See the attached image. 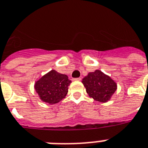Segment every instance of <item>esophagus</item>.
Returning <instances> with one entry per match:
<instances>
[{
    "label": "esophagus",
    "instance_id": "34e87169",
    "mask_svg": "<svg viewBox=\"0 0 148 148\" xmlns=\"http://www.w3.org/2000/svg\"><path fill=\"white\" fill-rule=\"evenodd\" d=\"M74 81H81L82 78H76V79H73Z\"/></svg>",
    "mask_w": 148,
    "mask_h": 148
}]
</instances>
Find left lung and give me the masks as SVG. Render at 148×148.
<instances>
[{"instance_id":"obj_1","label":"left lung","mask_w":148,"mask_h":148,"mask_svg":"<svg viewBox=\"0 0 148 148\" xmlns=\"http://www.w3.org/2000/svg\"><path fill=\"white\" fill-rule=\"evenodd\" d=\"M89 97L99 102H107L117 88L116 83L101 70L89 73L82 79Z\"/></svg>"}]
</instances>
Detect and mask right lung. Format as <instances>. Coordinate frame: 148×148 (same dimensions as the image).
I'll use <instances>...</instances> for the list:
<instances>
[{
  "mask_svg": "<svg viewBox=\"0 0 148 148\" xmlns=\"http://www.w3.org/2000/svg\"><path fill=\"white\" fill-rule=\"evenodd\" d=\"M71 82L66 75L51 70L35 82V89L41 101L54 104L66 97Z\"/></svg>",
  "mask_w": 148,
  "mask_h": 148,
  "instance_id": "obj_1",
  "label": "right lung"
}]
</instances>
